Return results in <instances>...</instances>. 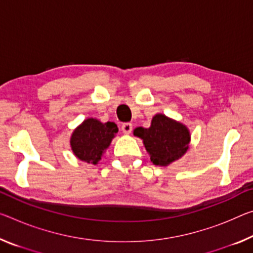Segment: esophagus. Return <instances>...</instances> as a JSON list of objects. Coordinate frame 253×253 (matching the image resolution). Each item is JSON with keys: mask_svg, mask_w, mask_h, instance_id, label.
<instances>
[{"mask_svg": "<svg viewBox=\"0 0 253 253\" xmlns=\"http://www.w3.org/2000/svg\"><path fill=\"white\" fill-rule=\"evenodd\" d=\"M122 130L124 134L126 135H129L131 133V130H133V125H131L130 123H125L122 125Z\"/></svg>", "mask_w": 253, "mask_h": 253, "instance_id": "esophagus-1", "label": "esophagus"}]
</instances>
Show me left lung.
<instances>
[{
    "label": "left lung",
    "instance_id": "left-lung-1",
    "mask_svg": "<svg viewBox=\"0 0 253 253\" xmlns=\"http://www.w3.org/2000/svg\"><path fill=\"white\" fill-rule=\"evenodd\" d=\"M134 135L143 139L151 161L160 167H168L181 159L191 139L186 125L163 114H156L148 128H135Z\"/></svg>",
    "mask_w": 253,
    "mask_h": 253
}]
</instances>
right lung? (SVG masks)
<instances>
[{
    "label": "right lung",
    "mask_w": 253,
    "mask_h": 253,
    "mask_svg": "<svg viewBox=\"0 0 253 253\" xmlns=\"http://www.w3.org/2000/svg\"><path fill=\"white\" fill-rule=\"evenodd\" d=\"M117 131L115 123H101L95 118H87L72 133L71 150L81 161L98 164Z\"/></svg>",
    "instance_id": "obj_1"
}]
</instances>
